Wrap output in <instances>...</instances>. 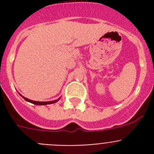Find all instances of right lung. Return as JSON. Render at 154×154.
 I'll list each match as a JSON object with an SVG mask.
<instances>
[{
	"mask_svg": "<svg viewBox=\"0 0 154 154\" xmlns=\"http://www.w3.org/2000/svg\"><path fill=\"white\" fill-rule=\"evenodd\" d=\"M19 94H20V93H19ZM20 95H21V94H20ZM22 97L24 98L25 101L29 102V103H33V104H35V105H39V106H42V105H48V104H52V103H57V102H58V100L60 99V98H61V97L58 98V99H56V100H53V101L39 102V101H34V100H31V99H28V98L24 97V96H22Z\"/></svg>",
	"mask_w": 154,
	"mask_h": 154,
	"instance_id": "right-lung-1",
	"label": "right lung"
}]
</instances>
